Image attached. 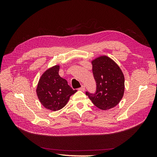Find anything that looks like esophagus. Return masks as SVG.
Masks as SVG:
<instances>
[{
    "mask_svg": "<svg viewBox=\"0 0 157 157\" xmlns=\"http://www.w3.org/2000/svg\"><path fill=\"white\" fill-rule=\"evenodd\" d=\"M78 90H80V91H84V90H85V87H84V85H82L81 87L79 88H78Z\"/></svg>",
    "mask_w": 157,
    "mask_h": 157,
    "instance_id": "esophagus-1",
    "label": "esophagus"
}]
</instances>
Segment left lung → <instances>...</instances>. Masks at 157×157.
<instances>
[{"instance_id":"8db88e82","label":"left lung","mask_w":157,"mask_h":157,"mask_svg":"<svg viewBox=\"0 0 157 157\" xmlns=\"http://www.w3.org/2000/svg\"><path fill=\"white\" fill-rule=\"evenodd\" d=\"M92 72L96 83L95 93L86 94L99 109L107 110L115 107L124 92V77L119 67L107 56L92 61Z\"/></svg>"}]
</instances>
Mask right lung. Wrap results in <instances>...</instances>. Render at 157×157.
<instances>
[{"instance_id": "add662e5", "label": "right lung", "mask_w": 157, "mask_h": 157, "mask_svg": "<svg viewBox=\"0 0 157 157\" xmlns=\"http://www.w3.org/2000/svg\"><path fill=\"white\" fill-rule=\"evenodd\" d=\"M59 66L56 65L43 73L36 89L38 98L45 108L58 111L67 104L69 98L76 92L67 80L59 75Z\"/></svg>"}]
</instances>
